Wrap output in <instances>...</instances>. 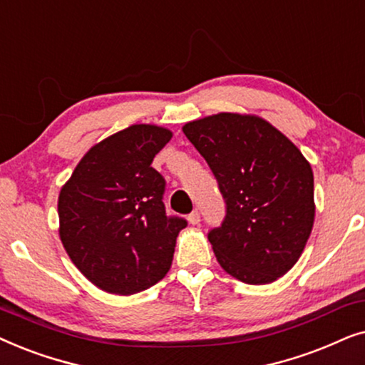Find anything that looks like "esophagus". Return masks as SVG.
I'll use <instances>...</instances> for the list:
<instances>
[{"mask_svg":"<svg viewBox=\"0 0 365 365\" xmlns=\"http://www.w3.org/2000/svg\"><path fill=\"white\" fill-rule=\"evenodd\" d=\"M188 222H190L192 225H197V223L200 222V210H198V208H195V210L188 215Z\"/></svg>","mask_w":365,"mask_h":365,"instance_id":"obj_1","label":"esophagus"}]
</instances>
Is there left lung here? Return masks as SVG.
Listing matches in <instances>:
<instances>
[{"label": "left lung", "mask_w": 365, "mask_h": 365, "mask_svg": "<svg viewBox=\"0 0 365 365\" xmlns=\"http://www.w3.org/2000/svg\"><path fill=\"white\" fill-rule=\"evenodd\" d=\"M183 133L215 175L225 202L208 232L222 269L245 284H270L292 269L312 232L314 173L300 150L269 121L218 113Z\"/></svg>", "instance_id": "1"}]
</instances>
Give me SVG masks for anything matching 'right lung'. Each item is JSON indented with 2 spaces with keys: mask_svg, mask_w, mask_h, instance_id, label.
Instances as JSON below:
<instances>
[{
  "mask_svg": "<svg viewBox=\"0 0 365 365\" xmlns=\"http://www.w3.org/2000/svg\"><path fill=\"white\" fill-rule=\"evenodd\" d=\"M172 132L132 125L91 147L58 197L60 239L96 287L132 295L162 280L182 217L165 212V178L152 167Z\"/></svg>",
  "mask_w": 365,
  "mask_h": 365,
  "instance_id": "add662e5",
  "label": "right lung"
}]
</instances>
